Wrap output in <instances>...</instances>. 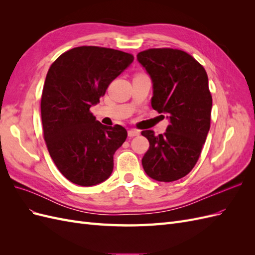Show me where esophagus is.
<instances>
[{"instance_id":"34e87169","label":"esophagus","mask_w":255,"mask_h":255,"mask_svg":"<svg viewBox=\"0 0 255 255\" xmlns=\"http://www.w3.org/2000/svg\"><path fill=\"white\" fill-rule=\"evenodd\" d=\"M140 134V132L138 129H135V128H130L128 132V137H135V136H138Z\"/></svg>"}]
</instances>
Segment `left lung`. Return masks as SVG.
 <instances>
[{"label":"left lung","mask_w":255,"mask_h":255,"mask_svg":"<svg viewBox=\"0 0 255 255\" xmlns=\"http://www.w3.org/2000/svg\"><path fill=\"white\" fill-rule=\"evenodd\" d=\"M137 60L150 75L152 109L164 114V134L142 130L150 146L141 159L144 172L158 182L188 174L199 159L211 125L213 100L204 68L186 52L150 49Z\"/></svg>","instance_id":"obj_1"}]
</instances>
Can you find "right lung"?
Segmentation results:
<instances>
[{"mask_svg": "<svg viewBox=\"0 0 255 255\" xmlns=\"http://www.w3.org/2000/svg\"><path fill=\"white\" fill-rule=\"evenodd\" d=\"M133 60L118 50L78 47L49 69L41 97L44 140L58 170L76 185L94 186L113 172L114 154L128 132L119 125L103 126L89 110Z\"/></svg>", "mask_w": 255, "mask_h": 255, "instance_id": "1", "label": "right lung"}]
</instances>
